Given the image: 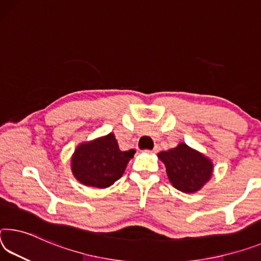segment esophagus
<instances>
[{
    "mask_svg": "<svg viewBox=\"0 0 261 261\" xmlns=\"http://www.w3.org/2000/svg\"><path fill=\"white\" fill-rule=\"evenodd\" d=\"M152 152H153V153L159 152V146H158V145H155V146H154V148H153V150H152Z\"/></svg>",
    "mask_w": 261,
    "mask_h": 261,
    "instance_id": "1",
    "label": "esophagus"
}]
</instances>
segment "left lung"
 <instances>
[{"mask_svg": "<svg viewBox=\"0 0 261 261\" xmlns=\"http://www.w3.org/2000/svg\"><path fill=\"white\" fill-rule=\"evenodd\" d=\"M158 158L166 166L167 176L173 187L184 193L197 192L213 175L212 160L185 143L158 153Z\"/></svg>", "mask_w": 261, "mask_h": 261, "instance_id": "obj_1", "label": "left lung"}]
</instances>
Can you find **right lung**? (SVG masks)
Segmentation results:
<instances>
[{"mask_svg":"<svg viewBox=\"0 0 261 261\" xmlns=\"http://www.w3.org/2000/svg\"><path fill=\"white\" fill-rule=\"evenodd\" d=\"M135 152L119 150L114 134L82 143L72 155L73 175L85 186L110 187L123 175Z\"/></svg>","mask_w":261,"mask_h":261,"instance_id":"obj_1","label":"right lung"}]
</instances>
